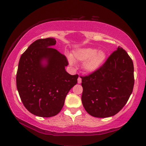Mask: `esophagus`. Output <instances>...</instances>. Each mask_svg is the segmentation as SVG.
<instances>
[{
	"label": "esophagus",
	"mask_w": 146,
	"mask_h": 146,
	"mask_svg": "<svg viewBox=\"0 0 146 146\" xmlns=\"http://www.w3.org/2000/svg\"><path fill=\"white\" fill-rule=\"evenodd\" d=\"M82 82V79H81L80 77H78V84H81Z\"/></svg>",
	"instance_id": "34e87169"
}]
</instances>
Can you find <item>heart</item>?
Segmentation results:
<instances>
[{
	"label": "heart",
	"mask_w": 146,
	"mask_h": 146,
	"mask_svg": "<svg viewBox=\"0 0 146 146\" xmlns=\"http://www.w3.org/2000/svg\"><path fill=\"white\" fill-rule=\"evenodd\" d=\"M69 63L74 66L75 60L84 62L82 68L86 73L93 74L97 72L104 64L107 54L103 50L91 48H79L73 51L71 55L67 56Z\"/></svg>",
	"instance_id": "heart-1"
}]
</instances>
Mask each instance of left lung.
Returning <instances> with one entry per match:
<instances>
[{
    "instance_id": "left-lung-1",
    "label": "left lung",
    "mask_w": 146,
    "mask_h": 146,
    "mask_svg": "<svg viewBox=\"0 0 146 146\" xmlns=\"http://www.w3.org/2000/svg\"><path fill=\"white\" fill-rule=\"evenodd\" d=\"M82 78V102L89 114L106 118L118 113L127 103L134 86V66L121 47L97 72Z\"/></svg>"
}]
</instances>
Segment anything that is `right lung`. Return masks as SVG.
Segmentation results:
<instances>
[{
	"label": "right lung",
	"instance_id": "right-lung-1",
	"mask_svg": "<svg viewBox=\"0 0 146 146\" xmlns=\"http://www.w3.org/2000/svg\"><path fill=\"white\" fill-rule=\"evenodd\" d=\"M54 38L38 39L20 58L16 83L24 106L38 117L57 115L64 106L69 91L77 83L78 75L66 71V56L51 47Z\"/></svg>",
	"mask_w": 146,
	"mask_h": 146
}]
</instances>
